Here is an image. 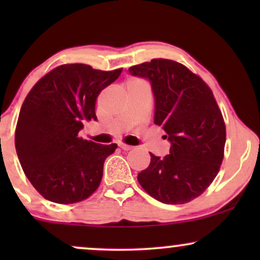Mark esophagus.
<instances>
[{"mask_svg":"<svg viewBox=\"0 0 260 260\" xmlns=\"http://www.w3.org/2000/svg\"><path fill=\"white\" fill-rule=\"evenodd\" d=\"M120 148L122 150H131V149H133L132 145H127V144H123V143H121L120 144Z\"/></svg>","mask_w":260,"mask_h":260,"instance_id":"1","label":"esophagus"}]
</instances>
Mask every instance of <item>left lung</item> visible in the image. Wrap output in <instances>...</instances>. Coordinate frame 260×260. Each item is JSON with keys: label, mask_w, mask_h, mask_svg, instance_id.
<instances>
[{"label": "left lung", "mask_w": 260, "mask_h": 260, "mask_svg": "<svg viewBox=\"0 0 260 260\" xmlns=\"http://www.w3.org/2000/svg\"><path fill=\"white\" fill-rule=\"evenodd\" d=\"M149 79L155 98L154 123L171 142L170 154L150 153V165L138 174L149 196L165 204L199 197L216 177L223 159L226 127L213 91L180 62L154 58L129 67Z\"/></svg>", "instance_id": "left-lung-1"}]
</instances>
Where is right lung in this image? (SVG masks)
Listing matches in <instances>:
<instances>
[{
    "label": "right lung",
    "instance_id": "obj_1",
    "mask_svg": "<svg viewBox=\"0 0 260 260\" xmlns=\"http://www.w3.org/2000/svg\"><path fill=\"white\" fill-rule=\"evenodd\" d=\"M121 72L122 68L62 64L39 79L26 95L14 143L25 176L47 201L73 204L100 186L104 162L117 144H98L78 133L85 121H96L98 96Z\"/></svg>",
    "mask_w": 260,
    "mask_h": 260
}]
</instances>
